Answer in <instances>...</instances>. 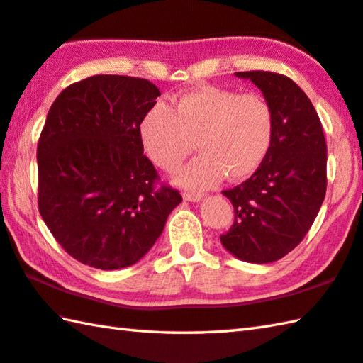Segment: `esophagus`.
Here are the masks:
<instances>
[{
  "label": "esophagus",
  "mask_w": 363,
  "mask_h": 363,
  "mask_svg": "<svg viewBox=\"0 0 363 363\" xmlns=\"http://www.w3.org/2000/svg\"><path fill=\"white\" fill-rule=\"evenodd\" d=\"M201 199H203V194L184 192V200H186V201H200Z\"/></svg>",
  "instance_id": "1"
}]
</instances>
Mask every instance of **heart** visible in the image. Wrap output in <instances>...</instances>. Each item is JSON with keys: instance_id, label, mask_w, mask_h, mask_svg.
Wrapping results in <instances>:
<instances>
[{"instance_id": "1", "label": "heart", "mask_w": 363, "mask_h": 363, "mask_svg": "<svg viewBox=\"0 0 363 363\" xmlns=\"http://www.w3.org/2000/svg\"><path fill=\"white\" fill-rule=\"evenodd\" d=\"M274 125V111L265 96L206 85L177 98L174 109L154 104L140 133L149 159L164 171L179 168L196 141L201 154L177 181L201 190L223 174L230 181L252 176L272 149Z\"/></svg>"}]
</instances>
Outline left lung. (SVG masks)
<instances>
[{"label": "left lung", "instance_id": "left-lung-1", "mask_svg": "<svg viewBox=\"0 0 363 363\" xmlns=\"http://www.w3.org/2000/svg\"><path fill=\"white\" fill-rule=\"evenodd\" d=\"M235 74L262 90L276 125L260 168L222 192L233 204L235 220L220 242L241 260L269 263L300 245L325 199V136L313 103L292 79L272 71Z\"/></svg>", "mask_w": 363, "mask_h": 363}]
</instances>
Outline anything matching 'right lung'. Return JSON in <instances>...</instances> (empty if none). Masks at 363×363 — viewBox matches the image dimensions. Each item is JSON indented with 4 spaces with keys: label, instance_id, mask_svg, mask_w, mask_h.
<instances>
[{
    "label": "right lung",
    "instance_id": "add662e5",
    "mask_svg": "<svg viewBox=\"0 0 363 363\" xmlns=\"http://www.w3.org/2000/svg\"><path fill=\"white\" fill-rule=\"evenodd\" d=\"M160 90L98 74L55 98L38 141V209L72 259L98 269L136 263L182 201L146 155L140 127Z\"/></svg>",
    "mask_w": 363,
    "mask_h": 363
}]
</instances>
